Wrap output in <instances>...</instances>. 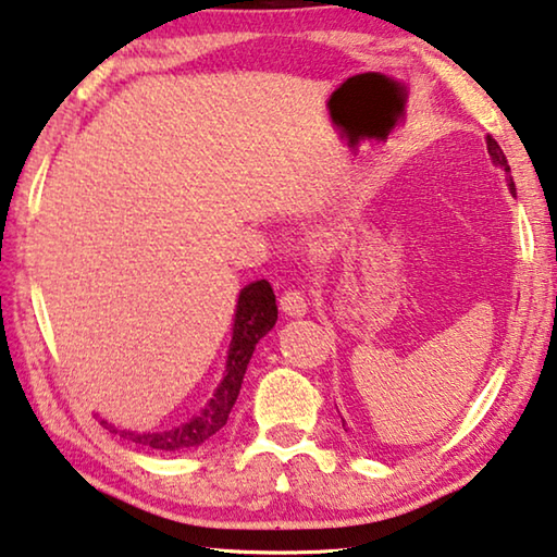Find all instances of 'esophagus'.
Listing matches in <instances>:
<instances>
[{"label":"esophagus","mask_w":557,"mask_h":557,"mask_svg":"<svg viewBox=\"0 0 557 557\" xmlns=\"http://www.w3.org/2000/svg\"><path fill=\"white\" fill-rule=\"evenodd\" d=\"M280 310L289 317H302L307 312V299L299 289H287L280 295Z\"/></svg>","instance_id":"34e87169"}]
</instances>
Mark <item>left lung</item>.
<instances>
[{
  "label": "left lung",
  "instance_id": "obj_1",
  "mask_svg": "<svg viewBox=\"0 0 557 557\" xmlns=\"http://www.w3.org/2000/svg\"><path fill=\"white\" fill-rule=\"evenodd\" d=\"M485 144H488V153H491V158H493V163H496L498 168H503V171H506V173L510 175V165H508V161H506V156H503L500 146L496 144V138H493V136H485ZM508 188H510V193H513V196H516L513 178H508Z\"/></svg>",
  "mask_w": 557,
  "mask_h": 557
}]
</instances>
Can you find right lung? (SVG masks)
<instances>
[{
	"label": "right lung",
	"instance_id": "obj_1",
	"mask_svg": "<svg viewBox=\"0 0 557 557\" xmlns=\"http://www.w3.org/2000/svg\"><path fill=\"white\" fill-rule=\"evenodd\" d=\"M275 322L277 305L270 282H250V285L240 289V297H237L233 342L231 349H227L225 376L223 382L218 384L213 399L208 401V406L198 413V417H193L190 421H185L171 431H156V434L153 431H146V434H138V431H121L116 426H111L109 421L101 423L109 431H113V434H121L123 438L134 441V444H140L146 448H158V451H185V448H196L200 444H206L210 436H215L227 423L233 404L237 399V394H240L243 376L247 364H250L255 344L275 326Z\"/></svg>",
	"mask_w": 557,
	"mask_h": 557
}]
</instances>
